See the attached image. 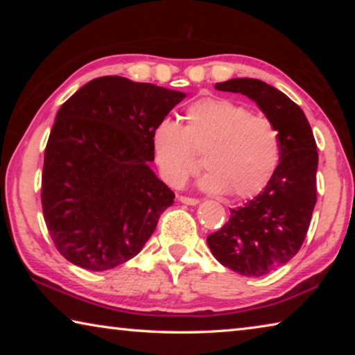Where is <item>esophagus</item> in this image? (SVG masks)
Segmentation results:
<instances>
[{
    "label": "esophagus",
    "instance_id": "esophagus-1",
    "mask_svg": "<svg viewBox=\"0 0 355 355\" xmlns=\"http://www.w3.org/2000/svg\"><path fill=\"white\" fill-rule=\"evenodd\" d=\"M178 200L182 202V203H184V205H197V203H199V199H194V197H186V196H180L178 197Z\"/></svg>",
    "mask_w": 355,
    "mask_h": 355
}]
</instances>
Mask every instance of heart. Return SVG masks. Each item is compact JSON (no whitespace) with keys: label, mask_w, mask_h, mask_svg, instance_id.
I'll use <instances>...</instances> for the list:
<instances>
[{"label":"heart","mask_w":355,"mask_h":355,"mask_svg":"<svg viewBox=\"0 0 355 355\" xmlns=\"http://www.w3.org/2000/svg\"><path fill=\"white\" fill-rule=\"evenodd\" d=\"M184 125L161 119L152 130L153 159L171 186L184 184L203 153L199 186L248 199L260 192L280 163V131L271 119L255 116L238 101L205 97L183 112Z\"/></svg>","instance_id":"heart-1"}]
</instances>
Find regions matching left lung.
Here are the masks:
<instances>
[{"label":"left lung","mask_w":355,"mask_h":355,"mask_svg":"<svg viewBox=\"0 0 355 355\" xmlns=\"http://www.w3.org/2000/svg\"><path fill=\"white\" fill-rule=\"evenodd\" d=\"M216 89L254 100L280 131V163L266 188L230 209L227 224L207 238L220 264L261 277L290 261L307 235L316 203V142L304 111L279 89L254 78H233Z\"/></svg>","instance_id":"left-lung-1"}]
</instances>
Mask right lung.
I'll use <instances>...</instances> for the list:
<instances>
[{
  "mask_svg": "<svg viewBox=\"0 0 355 355\" xmlns=\"http://www.w3.org/2000/svg\"><path fill=\"white\" fill-rule=\"evenodd\" d=\"M186 94L123 76L89 81L59 107L42 209L64 258L107 271L139 254L175 194L150 169L152 130Z\"/></svg>",
  "mask_w": 355,
  "mask_h": 355,
  "instance_id": "obj_1",
  "label": "right lung"
}]
</instances>
